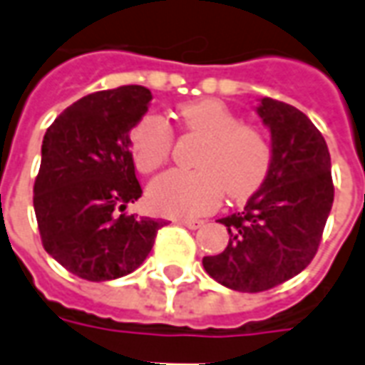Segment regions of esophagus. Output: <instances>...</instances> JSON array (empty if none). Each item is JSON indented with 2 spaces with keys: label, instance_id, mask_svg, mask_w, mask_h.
I'll return each mask as SVG.
<instances>
[{
  "label": "esophagus",
  "instance_id": "1",
  "mask_svg": "<svg viewBox=\"0 0 365 365\" xmlns=\"http://www.w3.org/2000/svg\"><path fill=\"white\" fill-rule=\"evenodd\" d=\"M180 225H183V227H187V229H199L201 225H203V221L201 219H193V217H187V219H180Z\"/></svg>",
  "mask_w": 365,
  "mask_h": 365
}]
</instances>
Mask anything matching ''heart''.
<instances>
[{
    "label": "heart",
    "mask_w": 365,
    "mask_h": 365,
    "mask_svg": "<svg viewBox=\"0 0 365 365\" xmlns=\"http://www.w3.org/2000/svg\"><path fill=\"white\" fill-rule=\"evenodd\" d=\"M185 128L205 140L193 166L170 170L148 187V203L162 215L187 217L207 213L221 203L222 191L242 201L266 178L272 148L260 128L240 123L238 115L219 99H199L180 107ZM174 144L172 127L160 115H146L130 133V154L143 174L164 166Z\"/></svg>",
    "instance_id": "b5f03b06"
}]
</instances>
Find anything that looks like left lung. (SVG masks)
Wrapping results in <instances>:
<instances>
[{"label": "left lung", "mask_w": 365, "mask_h": 365, "mask_svg": "<svg viewBox=\"0 0 365 365\" xmlns=\"http://www.w3.org/2000/svg\"><path fill=\"white\" fill-rule=\"evenodd\" d=\"M256 111L272 135V160L245 211L221 219L229 242L205 256L215 282L242 293L272 289L301 274L321 245L334 185L324 138L297 107L264 97Z\"/></svg>", "instance_id": "obj_1"}]
</instances>
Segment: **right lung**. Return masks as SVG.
I'll use <instances>...</instances> for the list:
<instances>
[{"instance_id": "obj_1", "label": "right lung", "mask_w": 365, "mask_h": 365, "mask_svg": "<svg viewBox=\"0 0 365 365\" xmlns=\"http://www.w3.org/2000/svg\"><path fill=\"white\" fill-rule=\"evenodd\" d=\"M150 99L143 86L96 91L60 113L44 135L33 190L41 240L60 266L88 282L135 272L164 227L125 213L143 195L128 148Z\"/></svg>"}]
</instances>
